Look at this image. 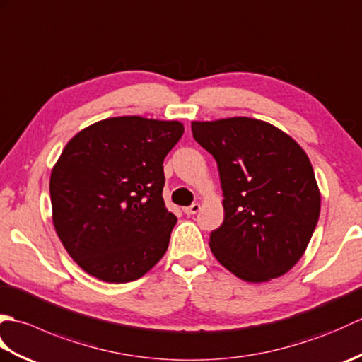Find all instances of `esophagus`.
I'll use <instances>...</instances> for the list:
<instances>
[{
  "instance_id": "34e87169",
  "label": "esophagus",
  "mask_w": 362,
  "mask_h": 362,
  "mask_svg": "<svg viewBox=\"0 0 362 362\" xmlns=\"http://www.w3.org/2000/svg\"><path fill=\"white\" fill-rule=\"evenodd\" d=\"M199 210H201V205L193 204V205H189V206H185V209H183V213L188 214V216H191V214H196Z\"/></svg>"
}]
</instances>
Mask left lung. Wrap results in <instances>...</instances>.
Segmentation results:
<instances>
[{"instance_id": "8db88e82", "label": "left lung", "mask_w": 362, "mask_h": 362, "mask_svg": "<svg viewBox=\"0 0 362 362\" xmlns=\"http://www.w3.org/2000/svg\"><path fill=\"white\" fill-rule=\"evenodd\" d=\"M219 169L224 222L210 235L219 263L263 283L286 274L306 250L320 193L305 151L269 122L238 117L191 122Z\"/></svg>"}]
</instances>
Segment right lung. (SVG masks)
Segmentation results:
<instances>
[{
	"mask_svg": "<svg viewBox=\"0 0 362 362\" xmlns=\"http://www.w3.org/2000/svg\"><path fill=\"white\" fill-rule=\"evenodd\" d=\"M179 121L117 117L74 135L52 168V222L87 274L107 283L140 279L165 255L177 218L163 201V160Z\"/></svg>",
	"mask_w": 362,
	"mask_h": 362,
	"instance_id": "obj_1",
	"label": "right lung"
}]
</instances>
